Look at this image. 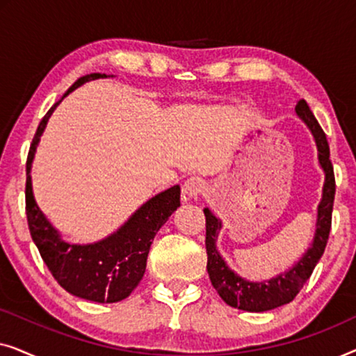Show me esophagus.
Listing matches in <instances>:
<instances>
[{"label":"esophagus","mask_w":356,"mask_h":356,"mask_svg":"<svg viewBox=\"0 0 356 356\" xmlns=\"http://www.w3.org/2000/svg\"><path fill=\"white\" fill-rule=\"evenodd\" d=\"M204 191V183L202 179L199 178H189L188 181H184L183 184V194L188 199H196L202 194Z\"/></svg>","instance_id":"esophagus-1"}]
</instances>
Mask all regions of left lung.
Wrapping results in <instances>:
<instances>
[{"instance_id": "obj_1", "label": "left lung", "mask_w": 356, "mask_h": 356, "mask_svg": "<svg viewBox=\"0 0 356 356\" xmlns=\"http://www.w3.org/2000/svg\"><path fill=\"white\" fill-rule=\"evenodd\" d=\"M296 113L306 124L309 126L311 133L316 139L319 152V162L325 172V183L323 189V201L318 209V230L313 241V246L298 261V264L291 267L289 272L280 274L269 282H248L228 269L225 261L222 259L216 250V240L220 230V222L209 209H204L206 216V251H207V272L211 282L220 298L233 308L251 311V313H262L279 308L282 305L293 301L300 290L303 289L306 280L313 274L316 264L324 254L325 245L329 241L330 227H332V209L335 197V177L334 167L330 162L329 143L325 133L321 128L318 120L314 118L313 111L309 110L306 100H298L296 104Z\"/></svg>"}]
</instances>
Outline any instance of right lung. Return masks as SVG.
Returning <instances> with one entry per match:
<instances>
[{
	"instance_id": "obj_1",
	"label": "right lung",
	"mask_w": 356,
	"mask_h": 356,
	"mask_svg": "<svg viewBox=\"0 0 356 356\" xmlns=\"http://www.w3.org/2000/svg\"><path fill=\"white\" fill-rule=\"evenodd\" d=\"M99 77L106 76L95 72L81 77L67 89L65 95L84 82ZM60 102H56L42 118L29 149L26 163V216L29 230L43 262L63 289L79 298L97 301V303H116L129 296L143 279L150 245L160 227L179 207L181 191L179 186H173L157 194L149 202H145L118 232L95 245H67L63 241L33 201L31 175H29L33 154L47 121Z\"/></svg>"
}]
</instances>
